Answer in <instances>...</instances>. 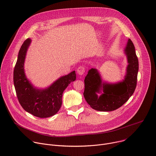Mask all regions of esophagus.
<instances>
[{
    "label": "esophagus",
    "instance_id": "34e87169",
    "mask_svg": "<svg viewBox=\"0 0 156 156\" xmlns=\"http://www.w3.org/2000/svg\"><path fill=\"white\" fill-rule=\"evenodd\" d=\"M77 73L79 75H83L85 73V69L83 66H79L77 69Z\"/></svg>",
    "mask_w": 156,
    "mask_h": 156
}]
</instances>
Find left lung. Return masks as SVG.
Returning <instances> with one entry per match:
<instances>
[{"mask_svg": "<svg viewBox=\"0 0 156 156\" xmlns=\"http://www.w3.org/2000/svg\"><path fill=\"white\" fill-rule=\"evenodd\" d=\"M124 54L128 65L124 79L115 83L103 81L99 72L92 68L84 79V97L91 107L98 111H113L123 105L132 96L136 86L139 69L134 44L129 39Z\"/></svg>", "mask_w": 156, "mask_h": 156, "instance_id": "8db88e82", "label": "left lung"}]
</instances>
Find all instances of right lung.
I'll return each mask as SVG.
<instances>
[{"instance_id":"obj_1","label":"right lung","mask_w":156,"mask_h":156,"mask_svg":"<svg viewBox=\"0 0 156 156\" xmlns=\"http://www.w3.org/2000/svg\"><path fill=\"white\" fill-rule=\"evenodd\" d=\"M31 39L28 38L19 51L13 72V83L20 104L25 110L35 117L48 118L57 114L62 105L64 90L76 80L75 71L62 76L45 88L34 86L27 77L25 61Z\"/></svg>"}]
</instances>
